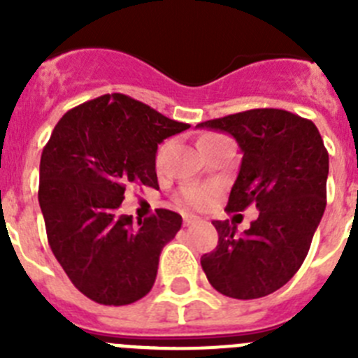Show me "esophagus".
Wrapping results in <instances>:
<instances>
[{
    "mask_svg": "<svg viewBox=\"0 0 358 358\" xmlns=\"http://www.w3.org/2000/svg\"><path fill=\"white\" fill-rule=\"evenodd\" d=\"M197 220L199 218L195 217V215H185V218H182V224H185V226H192V224H195Z\"/></svg>",
    "mask_w": 358,
    "mask_h": 358,
    "instance_id": "esophagus-1",
    "label": "esophagus"
}]
</instances>
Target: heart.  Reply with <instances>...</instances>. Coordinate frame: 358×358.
Wrapping results in <instances>:
<instances>
[{
  "label": "heart",
  "instance_id": "obj_1",
  "mask_svg": "<svg viewBox=\"0 0 358 358\" xmlns=\"http://www.w3.org/2000/svg\"><path fill=\"white\" fill-rule=\"evenodd\" d=\"M224 136H218V134H206L202 136L201 141H211V140H220ZM199 141V143H201ZM163 148H159V154H157V159L161 157L163 154ZM215 197V189L211 186H185L181 189V202L186 204V206H192V208H206Z\"/></svg>",
  "mask_w": 358,
  "mask_h": 358
}]
</instances>
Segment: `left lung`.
<instances>
[{
    "label": "left lung",
    "instance_id": "obj_1",
    "mask_svg": "<svg viewBox=\"0 0 358 358\" xmlns=\"http://www.w3.org/2000/svg\"><path fill=\"white\" fill-rule=\"evenodd\" d=\"M197 127L227 132L242 148L227 213L251 204L260 211L242 235L229 220H213L218 243L202 255V271L227 297L268 296L308 255L327 208L328 150L314 123L283 109L243 110Z\"/></svg>",
    "mask_w": 358,
    "mask_h": 358
}]
</instances>
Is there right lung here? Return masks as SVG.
I'll list each match as a JSON object with an SVG mask.
<instances>
[{
	"label": "right lung",
	"mask_w": 358,
	"mask_h": 358,
	"mask_svg": "<svg viewBox=\"0 0 358 358\" xmlns=\"http://www.w3.org/2000/svg\"><path fill=\"white\" fill-rule=\"evenodd\" d=\"M189 129L122 93L73 107L43 148L39 204L57 262L84 296L131 305L150 292L163 248L181 215L156 210L145 220L120 213L129 185L159 188L157 145Z\"/></svg>",
	"instance_id": "obj_1"
}]
</instances>
